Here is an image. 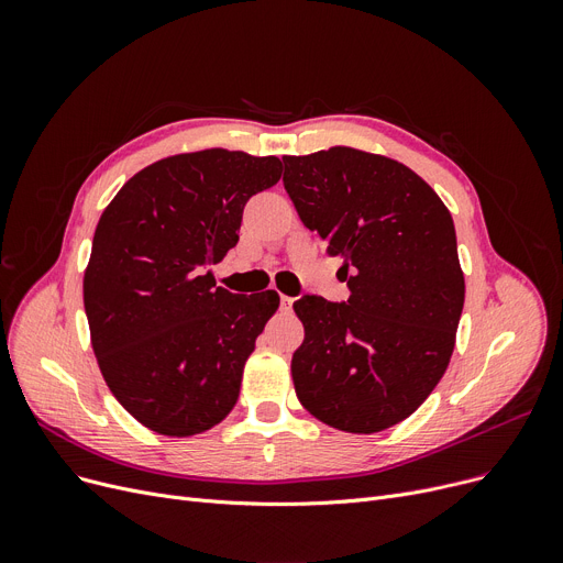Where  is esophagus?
<instances>
[{
	"instance_id": "esophagus-1",
	"label": "esophagus",
	"mask_w": 563,
	"mask_h": 563,
	"mask_svg": "<svg viewBox=\"0 0 563 563\" xmlns=\"http://www.w3.org/2000/svg\"><path fill=\"white\" fill-rule=\"evenodd\" d=\"M291 303H294L291 297H285V294H280V308L283 310H291Z\"/></svg>"
}]
</instances>
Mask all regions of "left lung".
<instances>
[{
	"mask_svg": "<svg viewBox=\"0 0 563 563\" xmlns=\"http://www.w3.org/2000/svg\"><path fill=\"white\" fill-rule=\"evenodd\" d=\"M283 185L306 228L344 260L351 297L306 294L291 378L333 429L376 433L416 412L445 374L465 301L452 214L408 166L335 145L283 157Z\"/></svg>",
	"mask_w": 563,
	"mask_h": 563,
	"instance_id": "left-lung-1",
	"label": "left lung"
}]
</instances>
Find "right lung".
<instances>
[{"instance_id": "obj_1", "label": "right lung", "mask_w": 563, "mask_h": 563, "mask_svg": "<svg viewBox=\"0 0 563 563\" xmlns=\"http://www.w3.org/2000/svg\"><path fill=\"white\" fill-rule=\"evenodd\" d=\"M278 180V157L210 147L145 166L102 212L84 272L91 344L111 395L151 431L196 435L234 408L280 297L217 287L210 264Z\"/></svg>"}]
</instances>
